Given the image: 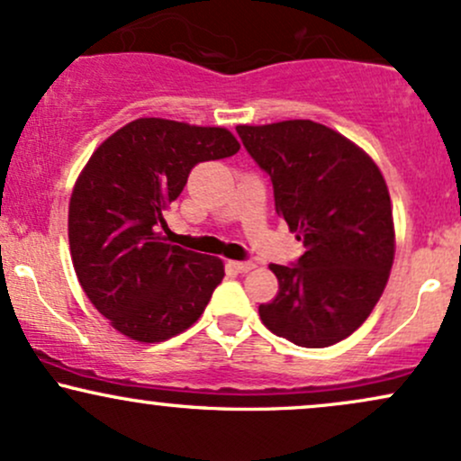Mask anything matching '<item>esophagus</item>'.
Segmentation results:
<instances>
[{
  "mask_svg": "<svg viewBox=\"0 0 461 461\" xmlns=\"http://www.w3.org/2000/svg\"><path fill=\"white\" fill-rule=\"evenodd\" d=\"M227 267H230L231 271H236V273H249V271H253V268H256V264H253V262H236V260H231V262H227Z\"/></svg>",
  "mask_w": 461,
  "mask_h": 461,
  "instance_id": "34e87169",
  "label": "esophagus"
}]
</instances>
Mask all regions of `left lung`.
I'll return each instance as SVG.
<instances>
[{
  "mask_svg": "<svg viewBox=\"0 0 461 461\" xmlns=\"http://www.w3.org/2000/svg\"><path fill=\"white\" fill-rule=\"evenodd\" d=\"M236 130L271 176L275 212L305 247L294 267L271 264L279 293L260 305V319L299 347L336 345L388 284L396 249L388 184L362 147L316 121Z\"/></svg>",
  "mask_w": 461,
  "mask_h": 461,
  "instance_id": "left-lung-1",
  "label": "left lung"
}]
</instances>
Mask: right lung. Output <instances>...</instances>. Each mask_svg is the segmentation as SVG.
Instances as JSON below:
<instances>
[{
  "label": "right lung",
  "instance_id": "obj_1",
  "mask_svg": "<svg viewBox=\"0 0 461 461\" xmlns=\"http://www.w3.org/2000/svg\"><path fill=\"white\" fill-rule=\"evenodd\" d=\"M225 128L142 116L108 136L68 201V247L91 303L130 340L164 342L199 321L225 275L221 258L167 242L164 212L194 164L234 156Z\"/></svg>",
  "mask_w": 461,
  "mask_h": 461
}]
</instances>
